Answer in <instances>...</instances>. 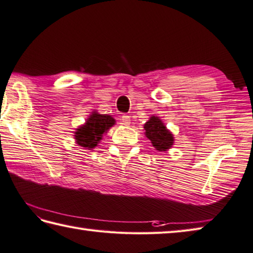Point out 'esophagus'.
Returning <instances> with one entry per match:
<instances>
[{
  "label": "esophagus",
  "mask_w": 253,
  "mask_h": 253,
  "mask_svg": "<svg viewBox=\"0 0 253 253\" xmlns=\"http://www.w3.org/2000/svg\"><path fill=\"white\" fill-rule=\"evenodd\" d=\"M121 121H122L123 125H125V126H129V125H130V117H129V116L123 115V116L121 117Z\"/></svg>",
  "instance_id": "1"
}]
</instances>
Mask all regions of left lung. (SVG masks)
Instances as JSON below:
<instances>
[{"label": "left lung", "mask_w": 253, "mask_h": 253, "mask_svg": "<svg viewBox=\"0 0 253 253\" xmlns=\"http://www.w3.org/2000/svg\"><path fill=\"white\" fill-rule=\"evenodd\" d=\"M143 128L146 130V137L157 150L167 151L173 146L174 137L158 116H151L150 120L143 125Z\"/></svg>", "instance_id": "8db88e82"}]
</instances>
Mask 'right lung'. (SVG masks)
<instances>
[{
    "label": "right lung",
    "mask_w": 253,
    "mask_h": 253,
    "mask_svg": "<svg viewBox=\"0 0 253 253\" xmlns=\"http://www.w3.org/2000/svg\"><path fill=\"white\" fill-rule=\"evenodd\" d=\"M115 124V120L111 115L93 112L85 124L77 128L74 131V139L79 146L84 149L91 150L101 141L103 135Z\"/></svg>",
    "instance_id": "add662e5"
}]
</instances>
